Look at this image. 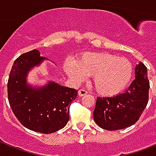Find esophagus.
Here are the masks:
<instances>
[{
    "mask_svg": "<svg viewBox=\"0 0 156 156\" xmlns=\"http://www.w3.org/2000/svg\"><path fill=\"white\" fill-rule=\"evenodd\" d=\"M87 94V91H86L85 90H83V89H81V90H78V95L79 96H83V95H85Z\"/></svg>",
    "mask_w": 156,
    "mask_h": 156,
    "instance_id": "1",
    "label": "esophagus"
}]
</instances>
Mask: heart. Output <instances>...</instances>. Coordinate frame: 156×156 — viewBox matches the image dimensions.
Masks as SVG:
<instances>
[{"label": "heart", "mask_w": 156, "mask_h": 156, "mask_svg": "<svg viewBox=\"0 0 156 156\" xmlns=\"http://www.w3.org/2000/svg\"><path fill=\"white\" fill-rule=\"evenodd\" d=\"M64 70L76 83L92 76L95 90L105 96L121 92L133 75V66L128 59L107 52L83 53L77 61H66Z\"/></svg>", "instance_id": "1"}]
</instances>
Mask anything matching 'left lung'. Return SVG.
<instances>
[{"label":"left lung","mask_w":156,"mask_h":156,"mask_svg":"<svg viewBox=\"0 0 156 156\" xmlns=\"http://www.w3.org/2000/svg\"><path fill=\"white\" fill-rule=\"evenodd\" d=\"M135 79L122 93L112 97H98L93 112L100 128L116 130L137 122L148 103L150 83L147 69L142 62L135 67Z\"/></svg>","instance_id":"left-lung-1"}]
</instances>
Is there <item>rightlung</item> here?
Wrapping results in <instances>:
<instances>
[{"mask_svg": "<svg viewBox=\"0 0 156 156\" xmlns=\"http://www.w3.org/2000/svg\"><path fill=\"white\" fill-rule=\"evenodd\" d=\"M46 61L34 49L16 59L8 80V99L12 111L26 128L38 133H52L64 128L69 120V109L78 90L53 81L33 85L28 74Z\"/></svg>", "mask_w": 156, "mask_h": 156, "instance_id": "right-lung-1", "label": "right lung"}]
</instances>
